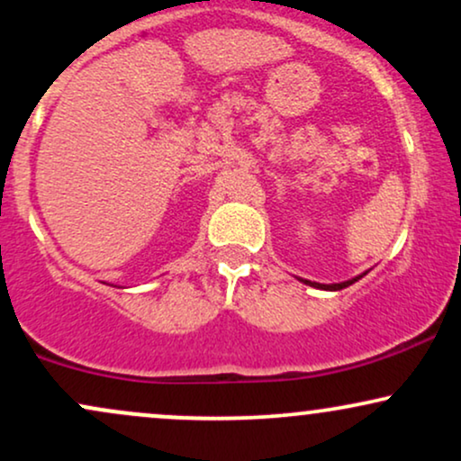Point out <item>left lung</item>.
<instances>
[{
  "label": "left lung",
  "mask_w": 461,
  "mask_h": 461,
  "mask_svg": "<svg viewBox=\"0 0 461 461\" xmlns=\"http://www.w3.org/2000/svg\"><path fill=\"white\" fill-rule=\"evenodd\" d=\"M359 277H362V275H359ZM359 277L348 279V282H340V284H316V282H305V284L314 285V288H322V290H342V288H347V285H351L353 282H357Z\"/></svg>",
  "instance_id": "obj_1"
}]
</instances>
